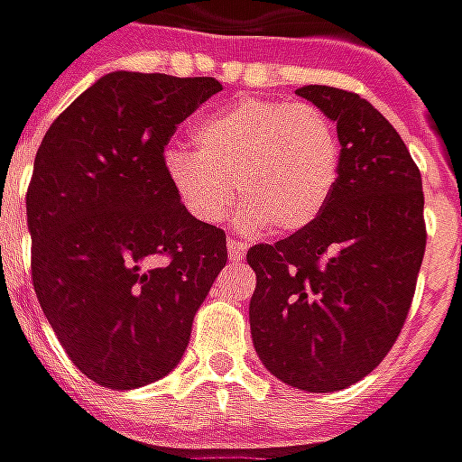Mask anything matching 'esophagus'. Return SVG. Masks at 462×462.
<instances>
[{
  "label": "esophagus",
  "instance_id": "obj_1",
  "mask_svg": "<svg viewBox=\"0 0 462 462\" xmlns=\"http://www.w3.org/2000/svg\"><path fill=\"white\" fill-rule=\"evenodd\" d=\"M245 252H247V247H245V242L240 240H227V257H230L232 262H240L245 260Z\"/></svg>",
  "mask_w": 462,
  "mask_h": 462
}]
</instances>
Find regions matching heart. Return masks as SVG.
<instances>
[{
	"label": "heart",
	"mask_w": 462,
	"mask_h": 462,
	"mask_svg": "<svg viewBox=\"0 0 462 462\" xmlns=\"http://www.w3.org/2000/svg\"><path fill=\"white\" fill-rule=\"evenodd\" d=\"M192 138L195 151L165 148L162 172L182 208L208 225L237 195L245 227L300 232L319 220L339 182V133L317 106L247 98L202 118Z\"/></svg>",
	"instance_id": "obj_1"
}]
</instances>
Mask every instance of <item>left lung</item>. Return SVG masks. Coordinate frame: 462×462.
<instances>
[{"label": "left lung", "instance_id": "1", "mask_svg": "<svg viewBox=\"0 0 462 462\" xmlns=\"http://www.w3.org/2000/svg\"><path fill=\"white\" fill-rule=\"evenodd\" d=\"M297 94L337 123L339 182L319 220L247 252L250 329L272 376L331 393L371 374L401 334L426 252L423 185L366 98L331 86Z\"/></svg>", "mask_w": 462, "mask_h": 462}]
</instances>
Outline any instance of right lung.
<instances>
[{"mask_svg": "<svg viewBox=\"0 0 462 462\" xmlns=\"http://www.w3.org/2000/svg\"><path fill=\"white\" fill-rule=\"evenodd\" d=\"M210 76L114 71L46 131L26 192L32 280L76 368L114 391L168 376L227 262L225 232L182 208L162 172Z\"/></svg>", "mask_w": 462, "mask_h": 462, "instance_id": "1", "label": "right lung"}]
</instances>
